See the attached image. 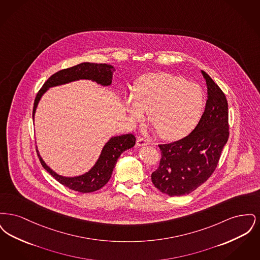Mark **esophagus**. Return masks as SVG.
Instances as JSON below:
<instances>
[{
    "label": "esophagus",
    "instance_id": "esophagus-1",
    "mask_svg": "<svg viewBox=\"0 0 260 260\" xmlns=\"http://www.w3.org/2000/svg\"><path fill=\"white\" fill-rule=\"evenodd\" d=\"M147 144H149L147 139H145L143 137H137V139H136V145L137 146H144V145H147Z\"/></svg>",
    "mask_w": 260,
    "mask_h": 260
}]
</instances>
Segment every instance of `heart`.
Here are the masks:
<instances>
[{
  "mask_svg": "<svg viewBox=\"0 0 260 260\" xmlns=\"http://www.w3.org/2000/svg\"><path fill=\"white\" fill-rule=\"evenodd\" d=\"M205 104L202 87L183 78L156 73L142 77L135 94L125 99V109L134 122H140L144 112L159 136L175 140L186 136L197 124Z\"/></svg>",
  "mask_w": 260,
  "mask_h": 260,
  "instance_id": "b5f03b06",
  "label": "heart"
}]
</instances>
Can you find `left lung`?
I'll return each mask as SVG.
<instances>
[{"label": "left lung", "instance_id": "left-lung-1", "mask_svg": "<svg viewBox=\"0 0 260 260\" xmlns=\"http://www.w3.org/2000/svg\"><path fill=\"white\" fill-rule=\"evenodd\" d=\"M202 74L208 99L198 124L184 138L159 145L161 161L151 174L155 187L171 197L187 195L209 179L229 137L226 96L209 75Z\"/></svg>", "mask_w": 260, "mask_h": 260}]
</instances>
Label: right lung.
<instances>
[{"label":"right lung","mask_w":260,"mask_h":260,"mask_svg":"<svg viewBox=\"0 0 260 260\" xmlns=\"http://www.w3.org/2000/svg\"><path fill=\"white\" fill-rule=\"evenodd\" d=\"M114 70V67L108 64L84 62L73 67L60 70L55 74L50 76L36 95L33 107V119L40 99L50 87L82 79L91 80L101 86H110ZM135 144L136 136L132 134L111 137L109 141L104 145L95 165L87 173L75 177H65L54 173L43 161L38 150L37 154L43 168L51 174L59 183H61L62 185L81 193H90L102 188L109 181L112 172L121 154L125 150L134 147Z\"/></svg>","instance_id":"1"}]
</instances>
